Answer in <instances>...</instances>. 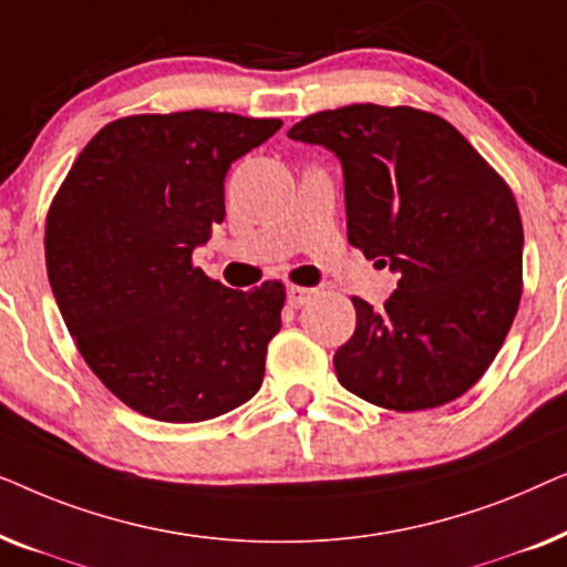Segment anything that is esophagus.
<instances>
[{
	"label": "esophagus",
	"mask_w": 567,
	"mask_h": 567,
	"mask_svg": "<svg viewBox=\"0 0 567 567\" xmlns=\"http://www.w3.org/2000/svg\"><path fill=\"white\" fill-rule=\"evenodd\" d=\"M312 293L315 289H307V286H289V289H286V301H289V307L299 309L312 299Z\"/></svg>",
	"instance_id": "esophagus-1"
}]
</instances>
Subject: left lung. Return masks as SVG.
<instances>
[{"instance_id":"obj_1","label":"left lung","mask_w":567,"mask_h":567,"mask_svg":"<svg viewBox=\"0 0 567 567\" xmlns=\"http://www.w3.org/2000/svg\"><path fill=\"white\" fill-rule=\"evenodd\" d=\"M289 138L338 154L348 243L400 274L384 307L351 299L355 332L332 359L338 382L398 413L462 398L522 301L524 227L508 183L452 123L410 105L322 111Z\"/></svg>"}]
</instances>
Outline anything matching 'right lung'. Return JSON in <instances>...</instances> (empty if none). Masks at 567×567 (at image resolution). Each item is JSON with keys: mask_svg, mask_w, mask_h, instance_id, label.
Listing matches in <instances>:
<instances>
[{"mask_svg": "<svg viewBox=\"0 0 567 567\" xmlns=\"http://www.w3.org/2000/svg\"><path fill=\"white\" fill-rule=\"evenodd\" d=\"M281 126L214 111L126 115L90 138L53 196V297L82 359L136 413L198 423L260 390L284 284L227 289L193 250L224 219L231 162Z\"/></svg>", "mask_w": 567, "mask_h": 567, "instance_id": "right-lung-1", "label": "right lung"}]
</instances>
